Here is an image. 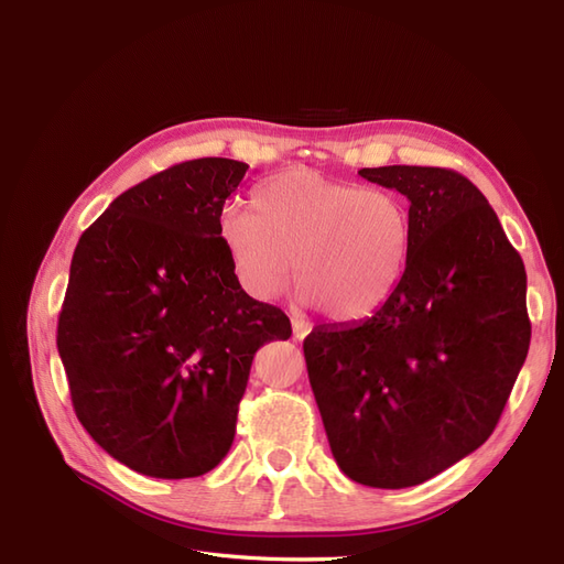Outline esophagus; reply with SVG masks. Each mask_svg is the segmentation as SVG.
<instances>
[{
	"label": "esophagus",
	"instance_id": "34e87169",
	"mask_svg": "<svg viewBox=\"0 0 564 564\" xmlns=\"http://www.w3.org/2000/svg\"><path fill=\"white\" fill-rule=\"evenodd\" d=\"M292 332H294V338L296 340H303L305 336L311 334V324L305 319H299V317H292Z\"/></svg>",
	"mask_w": 564,
	"mask_h": 564
}]
</instances>
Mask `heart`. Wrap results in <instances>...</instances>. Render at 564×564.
<instances>
[{
  "label": "heart",
  "instance_id": "b5f03b06",
  "mask_svg": "<svg viewBox=\"0 0 564 564\" xmlns=\"http://www.w3.org/2000/svg\"><path fill=\"white\" fill-rule=\"evenodd\" d=\"M216 235L251 296L284 292L296 261L301 303L355 322L377 313L400 286L412 216L383 187L299 166L256 185L251 209L220 212Z\"/></svg>",
  "mask_w": 564,
  "mask_h": 564
}]
</instances>
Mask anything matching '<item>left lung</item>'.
Returning <instances> with one entry per match:
<instances>
[{"instance_id":"obj_1","label":"left lung","mask_w":564,"mask_h":564,"mask_svg":"<svg viewBox=\"0 0 564 564\" xmlns=\"http://www.w3.org/2000/svg\"><path fill=\"white\" fill-rule=\"evenodd\" d=\"M357 174L409 199L406 270L371 317L317 324L303 352L338 468L367 487L402 489L497 429L532 336L527 272L466 176L406 164Z\"/></svg>"}]
</instances>
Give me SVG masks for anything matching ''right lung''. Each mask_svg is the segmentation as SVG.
Listing matches in <instances>:
<instances>
[{
    "label": "right lung",
    "mask_w": 564,
    "mask_h": 564,
    "mask_svg": "<svg viewBox=\"0 0 564 564\" xmlns=\"http://www.w3.org/2000/svg\"><path fill=\"white\" fill-rule=\"evenodd\" d=\"M249 164L202 158L129 187L82 232L58 317L79 423L119 464L183 480L228 454L253 355L292 322L251 299L216 226Z\"/></svg>",
    "instance_id": "obj_1"
}]
</instances>
